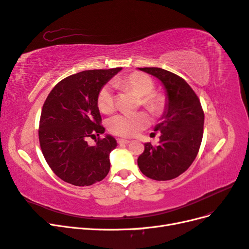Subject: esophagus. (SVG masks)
<instances>
[{"label": "esophagus", "mask_w": 249, "mask_h": 249, "mask_svg": "<svg viewBox=\"0 0 249 249\" xmlns=\"http://www.w3.org/2000/svg\"><path fill=\"white\" fill-rule=\"evenodd\" d=\"M118 144H127V143H130V140L127 139H123V138H118L117 139Z\"/></svg>", "instance_id": "obj_1"}]
</instances>
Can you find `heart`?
I'll use <instances>...</instances> for the list:
<instances>
[{
    "mask_svg": "<svg viewBox=\"0 0 249 249\" xmlns=\"http://www.w3.org/2000/svg\"><path fill=\"white\" fill-rule=\"evenodd\" d=\"M115 86L130 89L141 97V104L153 114H160L165 106L164 97L152 93L155 89L153 80L147 74L133 72L124 79L114 82ZM115 99L112 87L105 85L97 94V107L103 113H110L114 109ZM149 120L145 113L118 114L108 120V129L111 133L123 137H132L148 124Z\"/></svg>",
    "mask_w": 249,
    "mask_h": 249,
    "instance_id": "b5f03b06",
    "label": "heart"
}]
</instances>
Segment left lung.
I'll return each instance as SVG.
<instances>
[{"mask_svg":"<svg viewBox=\"0 0 249 249\" xmlns=\"http://www.w3.org/2000/svg\"><path fill=\"white\" fill-rule=\"evenodd\" d=\"M159 80L166 92V103L160 123L159 144H144L138 166L145 177L168 180L182 175L197 156L202 140L205 114L200 102L188 83L159 67L138 69Z\"/></svg>","mask_w":249,"mask_h":249,"instance_id":"1","label":"left lung"}]
</instances>
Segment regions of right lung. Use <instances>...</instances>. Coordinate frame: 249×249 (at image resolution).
<instances>
[{
  "label": "right lung",
  "instance_id": "right-lung-1",
  "mask_svg": "<svg viewBox=\"0 0 249 249\" xmlns=\"http://www.w3.org/2000/svg\"><path fill=\"white\" fill-rule=\"evenodd\" d=\"M122 67L84 71L60 81L43 104L39 142L44 159L55 175L74 186H90L104 179L110 170V153L117 146L105 133L97 107V94Z\"/></svg>",
  "mask_w": 249,
  "mask_h": 249
}]
</instances>
